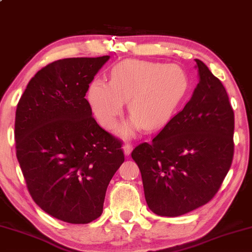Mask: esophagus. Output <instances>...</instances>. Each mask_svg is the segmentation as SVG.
<instances>
[{"label":"esophagus","mask_w":252,"mask_h":252,"mask_svg":"<svg viewBox=\"0 0 252 252\" xmlns=\"http://www.w3.org/2000/svg\"><path fill=\"white\" fill-rule=\"evenodd\" d=\"M123 150H124V154L128 156L131 153V150H133V145H131L130 143H125L123 145Z\"/></svg>","instance_id":"obj_1"}]
</instances>
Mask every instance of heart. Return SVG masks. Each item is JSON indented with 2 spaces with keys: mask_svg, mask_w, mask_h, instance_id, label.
<instances>
[{
  "mask_svg": "<svg viewBox=\"0 0 252 252\" xmlns=\"http://www.w3.org/2000/svg\"><path fill=\"white\" fill-rule=\"evenodd\" d=\"M188 86V76L180 65L127 60L113 69L109 82L96 79L90 84L88 101L98 123L107 129L116 125L124 102L128 101L133 116L118 133L130 137L144 127H163L183 100Z\"/></svg>",
  "mask_w": 252,
  "mask_h": 252,
  "instance_id": "heart-1",
  "label": "heart"
}]
</instances>
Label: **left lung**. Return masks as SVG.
Returning a JSON list of instances; mask_svg holds the SVG:
<instances>
[{
	"mask_svg": "<svg viewBox=\"0 0 252 252\" xmlns=\"http://www.w3.org/2000/svg\"><path fill=\"white\" fill-rule=\"evenodd\" d=\"M192 97L152 139L131 152L144 194L158 216L179 217L216 195L233 158L234 114L228 94L201 60Z\"/></svg>",
	"mask_w": 252,
	"mask_h": 252,
	"instance_id": "8db88e82",
	"label": "left lung"
}]
</instances>
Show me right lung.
<instances>
[{
  "mask_svg": "<svg viewBox=\"0 0 252 252\" xmlns=\"http://www.w3.org/2000/svg\"><path fill=\"white\" fill-rule=\"evenodd\" d=\"M109 58L49 63L16 107V158L29 192L44 212L68 223L101 216L107 187L125 159L121 142L98 125L85 98Z\"/></svg>",
  "mask_w": 252,
  "mask_h": 252,
  "instance_id": "1",
  "label": "right lung"
}]
</instances>
